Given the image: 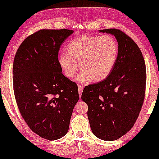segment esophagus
Instances as JSON below:
<instances>
[{
  "label": "esophagus",
  "instance_id": "esophagus-1",
  "mask_svg": "<svg viewBox=\"0 0 159 159\" xmlns=\"http://www.w3.org/2000/svg\"><path fill=\"white\" fill-rule=\"evenodd\" d=\"M78 89H79V96L80 97V96L82 94V92H83V90H84V88H83L82 86H80V85H79L78 86Z\"/></svg>",
  "mask_w": 159,
  "mask_h": 159
}]
</instances>
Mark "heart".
Returning a JSON list of instances; mask_svg holds the SVG:
<instances>
[{"mask_svg":"<svg viewBox=\"0 0 159 159\" xmlns=\"http://www.w3.org/2000/svg\"><path fill=\"white\" fill-rule=\"evenodd\" d=\"M67 53L58 57V63L68 79L75 76L81 63L80 82H100L110 75L117 60L119 46L110 35L79 36L69 42Z\"/></svg>","mask_w":159,"mask_h":159,"instance_id":"b5f03b06","label":"heart"}]
</instances>
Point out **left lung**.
<instances>
[{"instance_id": "obj_1", "label": "left lung", "mask_w": 159, "mask_h": 159, "mask_svg": "<svg viewBox=\"0 0 159 159\" xmlns=\"http://www.w3.org/2000/svg\"><path fill=\"white\" fill-rule=\"evenodd\" d=\"M99 32L115 37L117 60L106 79L85 87L81 99L88 105L93 135L112 141L125 135L139 116L146 92V68L141 51L129 36L117 29Z\"/></svg>"}]
</instances>
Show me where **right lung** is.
Wrapping results in <instances>:
<instances>
[{"label": "right lung", "mask_w": 159, "mask_h": 159, "mask_svg": "<svg viewBox=\"0 0 159 159\" xmlns=\"http://www.w3.org/2000/svg\"><path fill=\"white\" fill-rule=\"evenodd\" d=\"M73 30H42L24 40L13 65V91L29 127L42 138L55 140L68 133L78 86L62 73L58 52Z\"/></svg>", "instance_id": "right-lung-1"}]
</instances>
